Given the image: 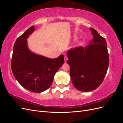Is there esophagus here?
I'll list each match as a JSON object with an SVG mask.
<instances>
[{
	"mask_svg": "<svg viewBox=\"0 0 123 123\" xmlns=\"http://www.w3.org/2000/svg\"><path fill=\"white\" fill-rule=\"evenodd\" d=\"M64 60H65V62H66L68 60V57L66 56H65V58H64Z\"/></svg>",
	"mask_w": 123,
	"mask_h": 123,
	"instance_id": "obj_1",
	"label": "esophagus"
}]
</instances>
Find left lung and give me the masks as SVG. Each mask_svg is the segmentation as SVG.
Here are the masks:
<instances>
[{
  "instance_id": "8db88e82",
  "label": "left lung",
  "mask_w": 123,
  "mask_h": 123,
  "mask_svg": "<svg viewBox=\"0 0 123 123\" xmlns=\"http://www.w3.org/2000/svg\"><path fill=\"white\" fill-rule=\"evenodd\" d=\"M93 38L89 45L75 47L67 53L70 75L74 87L78 90L89 92L98 88L103 82L109 64L105 39L90 28Z\"/></svg>"
}]
</instances>
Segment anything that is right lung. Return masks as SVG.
<instances>
[{"label":"right lung","instance_id":"obj_1","mask_svg":"<svg viewBox=\"0 0 123 123\" xmlns=\"http://www.w3.org/2000/svg\"><path fill=\"white\" fill-rule=\"evenodd\" d=\"M34 25L18 37L14 43L11 68L14 77L27 90L40 93L49 89L54 76L64 62V55L49 58L33 52L27 39L34 31Z\"/></svg>","mask_w":123,"mask_h":123}]
</instances>
